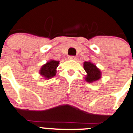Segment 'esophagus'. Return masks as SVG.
Returning a JSON list of instances; mask_svg holds the SVG:
<instances>
[{
    "instance_id": "obj_1",
    "label": "esophagus",
    "mask_w": 133,
    "mask_h": 133,
    "mask_svg": "<svg viewBox=\"0 0 133 133\" xmlns=\"http://www.w3.org/2000/svg\"><path fill=\"white\" fill-rule=\"evenodd\" d=\"M69 59H72V60H76L77 57L75 56H70L69 57Z\"/></svg>"
}]
</instances>
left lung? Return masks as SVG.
<instances>
[{"label":"left lung","instance_id":"left-lung-1","mask_svg":"<svg viewBox=\"0 0 133 133\" xmlns=\"http://www.w3.org/2000/svg\"><path fill=\"white\" fill-rule=\"evenodd\" d=\"M84 69L87 72L85 77V81L89 83L97 81L101 78V70L96 66V65L92 63L91 61H84L83 64Z\"/></svg>","mask_w":133,"mask_h":133}]
</instances>
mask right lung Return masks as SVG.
<instances>
[{
  "mask_svg": "<svg viewBox=\"0 0 133 133\" xmlns=\"http://www.w3.org/2000/svg\"><path fill=\"white\" fill-rule=\"evenodd\" d=\"M59 64V61L51 59L44 64L39 70L40 75L48 80L56 75L57 68Z\"/></svg>",
  "mask_w": 133,
  "mask_h": 133,
  "instance_id": "add662e5",
  "label": "right lung"
}]
</instances>
